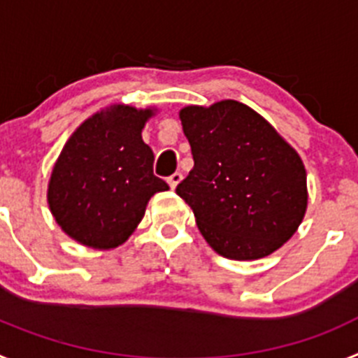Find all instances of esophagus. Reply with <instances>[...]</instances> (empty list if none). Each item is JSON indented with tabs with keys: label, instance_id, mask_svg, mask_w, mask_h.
<instances>
[{
	"label": "esophagus",
	"instance_id": "1",
	"mask_svg": "<svg viewBox=\"0 0 358 358\" xmlns=\"http://www.w3.org/2000/svg\"><path fill=\"white\" fill-rule=\"evenodd\" d=\"M181 179H182V176H181V172H176V173H172V176L169 177V185H170V188H176L177 185H179V182H181Z\"/></svg>",
	"mask_w": 358,
	"mask_h": 358
}]
</instances>
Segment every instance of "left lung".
Masks as SVG:
<instances>
[{"instance_id":"8db88e82","label":"left lung","mask_w":358,"mask_h":358,"mask_svg":"<svg viewBox=\"0 0 358 358\" xmlns=\"http://www.w3.org/2000/svg\"><path fill=\"white\" fill-rule=\"evenodd\" d=\"M179 118L194 169L176 192L194 210L204 240L229 260H258L280 249L308 202L299 154L236 100L188 106Z\"/></svg>"}]
</instances>
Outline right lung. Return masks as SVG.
<instances>
[{"mask_svg": "<svg viewBox=\"0 0 358 358\" xmlns=\"http://www.w3.org/2000/svg\"><path fill=\"white\" fill-rule=\"evenodd\" d=\"M154 109L110 106L66 141L48 182V204L66 235L93 249H115L138 227L148 201L169 185L154 176L141 140Z\"/></svg>", "mask_w": 358, "mask_h": 358, "instance_id": "1", "label": "right lung"}]
</instances>
